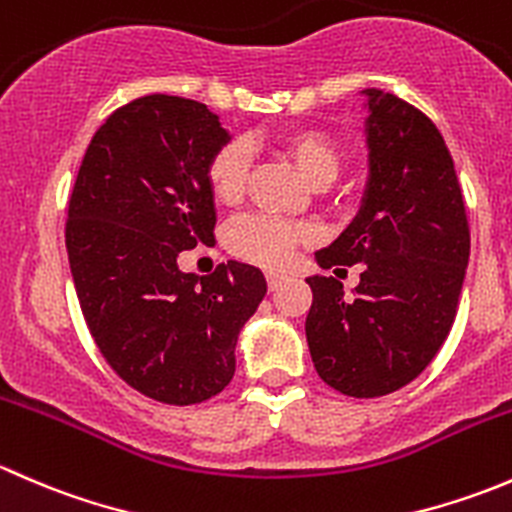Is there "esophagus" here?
<instances>
[{
    "instance_id": "34e87169",
    "label": "esophagus",
    "mask_w": 512,
    "mask_h": 512,
    "mask_svg": "<svg viewBox=\"0 0 512 512\" xmlns=\"http://www.w3.org/2000/svg\"><path fill=\"white\" fill-rule=\"evenodd\" d=\"M267 287L270 289H277V287H282V282H285V275H280V272H267Z\"/></svg>"
}]
</instances>
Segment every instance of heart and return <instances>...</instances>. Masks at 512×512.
Instances as JSON below:
<instances>
[{"label":"heart","instance_id":"1","mask_svg":"<svg viewBox=\"0 0 512 512\" xmlns=\"http://www.w3.org/2000/svg\"><path fill=\"white\" fill-rule=\"evenodd\" d=\"M285 151L299 173L312 185H327L337 178L342 156L339 148L319 131H289L280 138ZM250 168V153L240 141L225 143L208 163L210 193L220 203L232 205L242 198ZM307 227L289 223L265 213H247L232 220L225 230V247L235 257L262 267H282L292 260L294 250L307 242Z\"/></svg>","mask_w":512,"mask_h":512}]
</instances>
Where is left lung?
<instances>
[{
	"label": "left lung",
	"mask_w": 512,
	"mask_h": 512,
	"mask_svg": "<svg viewBox=\"0 0 512 512\" xmlns=\"http://www.w3.org/2000/svg\"><path fill=\"white\" fill-rule=\"evenodd\" d=\"M369 183L354 223L317 252L324 270L364 265L352 299L309 277L304 332L324 384L354 399L411 384L446 342L471 257V227L446 141L426 113L366 89Z\"/></svg>",
	"instance_id": "obj_1"
}]
</instances>
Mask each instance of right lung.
Listing matches in <instances>:
<instances>
[{
	"instance_id": "right-lung-1",
	"label": "right lung",
	"mask_w": 512,
	"mask_h": 512,
	"mask_svg": "<svg viewBox=\"0 0 512 512\" xmlns=\"http://www.w3.org/2000/svg\"><path fill=\"white\" fill-rule=\"evenodd\" d=\"M227 141L205 103L141 96L98 128L71 190L66 250L91 337L160 404H200L230 384L237 334L267 292L245 262L205 277L178 267L213 240L208 163Z\"/></svg>"
}]
</instances>
